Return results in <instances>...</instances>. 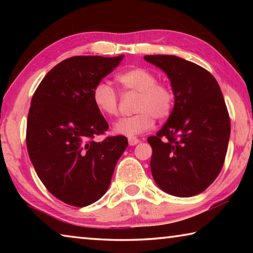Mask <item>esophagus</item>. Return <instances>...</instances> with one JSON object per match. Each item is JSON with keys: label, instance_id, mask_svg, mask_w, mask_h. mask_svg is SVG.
Returning a JSON list of instances; mask_svg holds the SVG:
<instances>
[{"label": "esophagus", "instance_id": "esophagus-1", "mask_svg": "<svg viewBox=\"0 0 253 253\" xmlns=\"http://www.w3.org/2000/svg\"><path fill=\"white\" fill-rule=\"evenodd\" d=\"M140 142V140L138 138H136V137H129L128 138V143H129L130 146H135V145H137Z\"/></svg>", "mask_w": 253, "mask_h": 253}]
</instances>
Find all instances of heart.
Instances as JSON below:
<instances>
[{"instance_id":"obj_1","label":"heart","mask_w":253,"mask_h":253,"mask_svg":"<svg viewBox=\"0 0 253 253\" xmlns=\"http://www.w3.org/2000/svg\"><path fill=\"white\" fill-rule=\"evenodd\" d=\"M124 92L138 93L135 102L137 113L121 118L114 124L117 135L134 137L151 129L155 122L170 116L175 106V92L172 85L161 83L155 72L144 67H134L116 76ZM92 101L100 114L116 116L119 109V96L107 81H99L92 89Z\"/></svg>"}]
</instances>
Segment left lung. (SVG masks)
I'll use <instances>...</instances> for the list:
<instances>
[{
	"mask_svg": "<svg viewBox=\"0 0 253 253\" xmlns=\"http://www.w3.org/2000/svg\"><path fill=\"white\" fill-rule=\"evenodd\" d=\"M144 59L164 70L175 92L173 113L147 138L154 181L179 198L202 193L220 174L228 151L231 123L220 85L204 68L175 55Z\"/></svg>",
	"mask_w": 253,
	"mask_h": 253,
	"instance_id": "1",
	"label": "left lung"
}]
</instances>
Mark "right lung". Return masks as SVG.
<instances>
[{"instance_id": "1", "label": "right lung", "mask_w": 253, "mask_h": 253, "mask_svg": "<svg viewBox=\"0 0 253 253\" xmlns=\"http://www.w3.org/2000/svg\"><path fill=\"white\" fill-rule=\"evenodd\" d=\"M124 55H76L53 67L32 97L27 148L38 176L51 194L72 207H87L108 190L125 151V136L106 137L108 123L92 101V89Z\"/></svg>"}]
</instances>
